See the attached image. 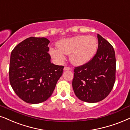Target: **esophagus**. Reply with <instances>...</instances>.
<instances>
[{
	"instance_id": "1",
	"label": "esophagus",
	"mask_w": 130,
	"mask_h": 130,
	"mask_svg": "<svg viewBox=\"0 0 130 130\" xmlns=\"http://www.w3.org/2000/svg\"><path fill=\"white\" fill-rule=\"evenodd\" d=\"M71 70V68L69 67H67V66H65L64 67V70Z\"/></svg>"
}]
</instances>
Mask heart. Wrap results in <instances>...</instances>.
<instances>
[{"instance_id": "1", "label": "heart", "mask_w": 130, "mask_h": 130, "mask_svg": "<svg viewBox=\"0 0 130 130\" xmlns=\"http://www.w3.org/2000/svg\"><path fill=\"white\" fill-rule=\"evenodd\" d=\"M56 46L58 50L51 48L50 51L53 58L61 62L64 60V54L69 55V60L73 64L80 66L94 57L98 43L92 36H77L59 40Z\"/></svg>"}]
</instances>
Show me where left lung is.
<instances>
[{
    "label": "left lung",
    "instance_id": "left-lung-1",
    "mask_svg": "<svg viewBox=\"0 0 130 130\" xmlns=\"http://www.w3.org/2000/svg\"><path fill=\"white\" fill-rule=\"evenodd\" d=\"M98 49L92 58L75 67L72 87L76 97L88 103L103 100L110 94L116 79L115 53L112 45L97 34Z\"/></svg>",
    "mask_w": 130,
    "mask_h": 130
}]
</instances>
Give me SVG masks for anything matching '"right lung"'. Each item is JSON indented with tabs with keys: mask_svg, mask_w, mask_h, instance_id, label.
Instances as JSON below:
<instances>
[{
	"mask_svg": "<svg viewBox=\"0 0 130 130\" xmlns=\"http://www.w3.org/2000/svg\"><path fill=\"white\" fill-rule=\"evenodd\" d=\"M50 42L45 38L30 37L12 51L10 84L17 95L28 103L48 100L63 74L64 66L51 63Z\"/></svg>",
	"mask_w": 130,
	"mask_h": 130,
	"instance_id": "right-lung-1",
	"label": "right lung"
}]
</instances>
